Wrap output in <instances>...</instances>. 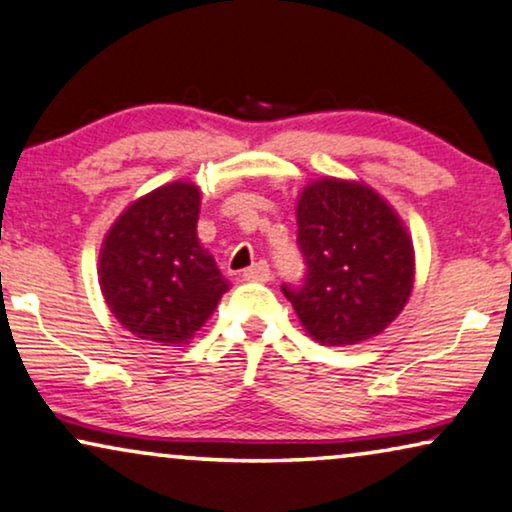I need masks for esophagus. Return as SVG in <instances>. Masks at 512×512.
I'll return each instance as SVG.
<instances>
[{
    "instance_id": "esophagus-1",
    "label": "esophagus",
    "mask_w": 512,
    "mask_h": 512,
    "mask_svg": "<svg viewBox=\"0 0 512 512\" xmlns=\"http://www.w3.org/2000/svg\"><path fill=\"white\" fill-rule=\"evenodd\" d=\"M243 280H250V283H266L271 278V269L266 262H257L250 266V269L243 271Z\"/></svg>"
}]
</instances>
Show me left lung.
Returning <instances> with one entry per match:
<instances>
[{
    "label": "left lung",
    "instance_id": "left-lung-1",
    "mask_svg": "<svg viewBox=\"0 0 512 512\" xmlns=\"http://www.w3.org/2000/svg\"><path fill=\"white\" fill-rule=\"evenodd\" d=\"M301 287L283 285L306 334L355 345L397 320L415 283V250L390 201L362 181L325 176L297 197Z\"/></svg>",
    "mask_w": 512,
    "mask_h": 512
}]
</instances>
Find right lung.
<instances>
[{"label": "right lung", "instance_id": "right-lung-1", "mask_svg": "<svg viewBox=\"0 0 512 512\" xmlns=\"http://www.w3.org/2000/svg\"><path fill=\"white\" fill-rule=\"evenodd\" d=\"M197 183L174 181L134 199L99 250V287L127 331L155 345H185L229 290L199 243Z\"/></svg>", "mask_w": 512, "mask_h": 512}]
</instances>
